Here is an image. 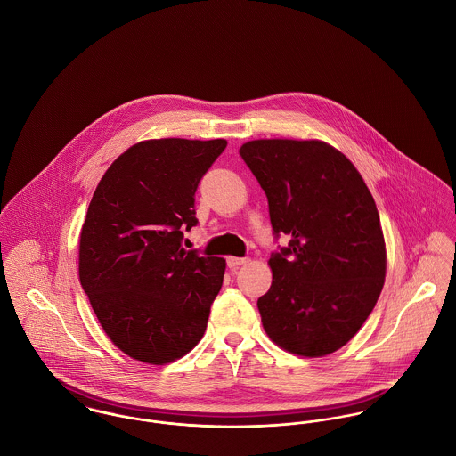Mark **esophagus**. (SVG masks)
Returning a JSON list of instances; mask_svg holds the SVG:
<instances>
[{"label": "esophagus", "instance_id": "34e87169", "mask_svg": "<svg viewBox=\"0 0 456 456\" xmlns=\"http://www.w3.org/2000/svg\"><path fill=\"white\" fill-rule=\"evenodd\" d=\"M246 261H248L246 258H233V256H232V258L226 260V265H228L230 270H237V268H239L240 265H244Z\"/></svg>", "mask_w": 456, "mask_h": 456}]
</instances>
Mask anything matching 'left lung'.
<instances>
[{"label":"left lung","mask_w":456,"mask_h":456,"mask_svg":"<svg viewBox=\"0 0 456 456\" xmlns=\"http://www.w3.org/2000/svg\"><path fill=\"white\" fill-rule=\"evenodd\" d=\"M240 156L268 200L272 286L258 298L266 335L300 356L347 344L372 313L387 273L376 201L354 165L320 140H253Z\"/></svg>","instance_id":"obj_1"}]
</instances>
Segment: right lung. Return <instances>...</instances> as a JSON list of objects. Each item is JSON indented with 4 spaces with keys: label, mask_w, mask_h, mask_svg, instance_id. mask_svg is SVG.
<instances>
[{
    "label": "right lung",
    "mask_w": 456,
    "mask_h": 456,
    "mask_svg": "<svg viewBox=\"0 0 456 456\" xmlns=\"http://www.w3.org/2000/svg\"><path fill=\"white\" fill-rule=\"evenodd\" d=\"M226 140L134 143L102 177L80 232L78 277L110 340L152 365L190 353L205 333L226 261L183 248L195 193Z\"/></svg>",
    "instance_id": "obj_1"
}]
</instances>
